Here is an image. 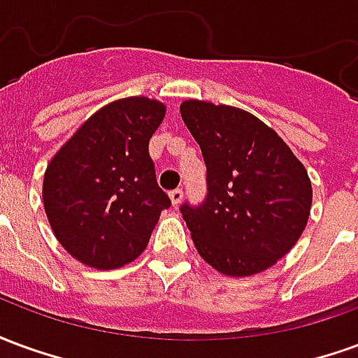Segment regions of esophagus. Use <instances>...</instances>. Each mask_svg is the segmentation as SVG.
<instances>
[{
    "mask_svg": "<svg viewBox=\"0 0 358 358\" xmlns=\"http://www.w3.org/2000/svg\"><path fill=\"white\" fill-rule=\"evenodd\" d=\"M169 197H171V201L174 207H178L180 201H182V197H184V192L180 189V187H176V189H172L171 194H169Z\"/></svg>",
    "mask_w": 358,
    "mask_h": 358,
    "instance_id": "esophagus-1",
    "label": "esophagus"
}]
</instances>
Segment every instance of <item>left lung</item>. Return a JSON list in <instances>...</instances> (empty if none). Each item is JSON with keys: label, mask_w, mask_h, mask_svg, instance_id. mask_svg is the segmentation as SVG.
Segmentation results:
<instances>
[{"label": "left lung", "mask_w": 358, "mask_h": 358, "mask_svg": "<svg viewBox=\"0 0 358 358\" xmlns=\"http://www.w3.org/2000/svg\"><path fill=\"white\" fill-rule=\"evenodd\" d=\"M180 113L207 164V199L182 205L203 261L226 276H253L289 253L307 226V169L248 110L187 99Z\"/></svg>", "instance_id": "1"}]
</instances>
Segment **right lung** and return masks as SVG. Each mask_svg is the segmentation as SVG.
<instances>
[{
	"label": "right lung",
	"instance_id": "obj_1",
	"mask_svg": "<svg viewBox=\"0 0 358 358\" xmlns=\"http://www.w3.org/2000/svg\"><path fill=\"white\" fill-rule=\"evenodd\" d=\"M164 113V103L143 95L117 99L95 110L48 164L43 209L59 243L82 264L132 263L171 207L149 157Z\"/></svg>",
	"mask_w": 358,
	"mask_h": 358
}]
</instances>
